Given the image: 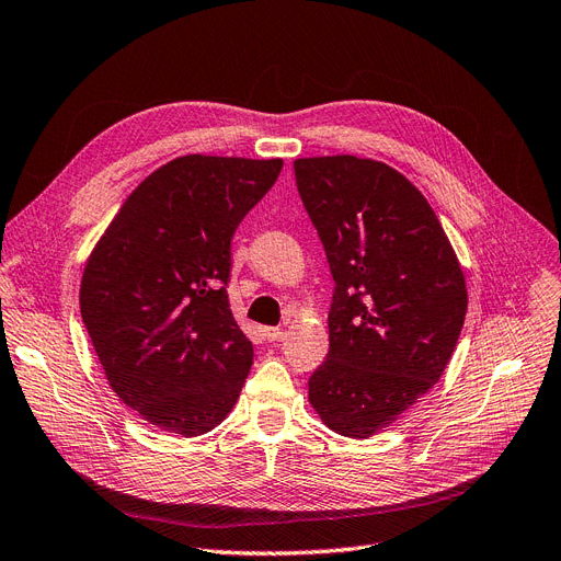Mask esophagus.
I'll return each instance as SVG.
<instances>
[{"label":"esophagus","mask_w":561,"mask_h":561,"mask_svg":"<svg viewBox=\"0 0 561 561\" xmlns=\"http://www.w3.org/2000/svg\"><path fill=\"white\" fill-rule=\"evenodd\" d=\"M263 335L267 342H282L286 337V330L284 328H265Z\"/></svg>","instance_id":"1"}]
</instances>
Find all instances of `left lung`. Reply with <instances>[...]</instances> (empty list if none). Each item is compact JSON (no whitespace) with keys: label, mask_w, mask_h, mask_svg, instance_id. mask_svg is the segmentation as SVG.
<instances>
[{"label":"left lung","mask_w":561,"mask_h":561,"mask_svg":"<svg viewBox=\"0 0 561 561\" xmlns=\"http://www.w3.org/2000/svg\"><path fill=\"white\" fill-rule=\"evenodd\" d=\"M294 171L335 279L309 402L330 430L367 439L444 375L465 325V275L430 203L396 169L337 154L296 159Z\"/></svg>","instance_id":"1"}]
</instances>
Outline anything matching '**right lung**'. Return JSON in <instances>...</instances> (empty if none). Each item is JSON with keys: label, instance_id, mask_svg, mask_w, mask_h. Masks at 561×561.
I'll return each instance as SVG.
<instances>
[{"label": "right lung", "instance_id": "1", "mask_svg": "<svg viewBox=\"0 0 561 561\" xmlns=\"http://www.w3.org/2000/svg\"><path fill=\"white\" fill-rule=\"evenodd\" d=\"M282 159L186 154L145 178L96 242L80 314L117 398L198 437L238 402L254 358L228 305L231 240Z\"/></svg>", "mask_w": 561, "mask_h": 561}]
</instances>
